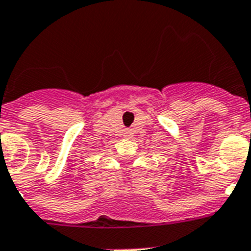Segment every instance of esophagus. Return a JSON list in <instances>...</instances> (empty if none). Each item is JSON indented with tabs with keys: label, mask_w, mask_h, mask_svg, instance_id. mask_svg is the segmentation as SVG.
Wrapping results in <instances>:
<instances>
[{
	"label": "esophagus",
	"mask_w": 251,
	"mask_h": 251,
	"mask_svg": "<svg viewBox=\"0 0 251 251\" xmlns=\"http://www.w3.org/2000/svg\"><path fill=\"white\" fill-rule=\"evenodd\" d=\"M126 135L130 136V130H126Z\"/></svg>",
	"instance_id": "1"
}]
</instances>
